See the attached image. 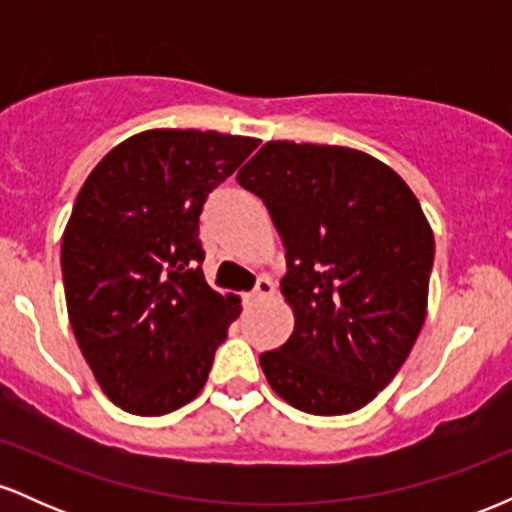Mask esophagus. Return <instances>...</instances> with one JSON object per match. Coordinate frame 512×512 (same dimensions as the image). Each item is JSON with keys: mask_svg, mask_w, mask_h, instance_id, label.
Here are the masks:
<instances>
[{"mask_svg": "<svg viewBox=\"0 0 512 512\" xmlns=\"http://www.w3.org/2000/svg\"><path fill=\"white\" fill-rule=\"evenodd\" d=\"M269 296H274L272 279H267V276H260V279H257V284H255V291H252L248 296V301L257 303V301H264V298H269Z\"/></svg>", "mask_w": 512, "mask_h": 512, "instance_id": "34e87169", "label": "esophagus"}]
</instances>
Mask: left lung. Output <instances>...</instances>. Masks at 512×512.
<instances>
[{
    "mask_svg": "<svg viewBox=\"0 0 512 512\" xmlns=\"http://www.w3.org/2000/svg\"><path fill=\"white\" fill-rule=\"evenodd\" d=\"M286 248L289 342L260 354L291 407H366L407 361L426 320L433 231L390 166L346 146L267 142L238 170Z\"/></svg>",
    "mask_w": 512,
    "mask_h": 512,
    "instance_id": "obj_1",
    "label": "left lung"
}]
</instances>
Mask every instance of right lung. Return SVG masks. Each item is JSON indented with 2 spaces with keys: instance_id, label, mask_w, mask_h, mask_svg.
Listing matches in <instances>:
<instances>
[{
  "instance_id": "add662e5",
  "label": "right lung",
  "mask_w": 512,
  "mask_h": 512,
  "mask_svg": "<svg viewBox=\"0 0 512 512\" xmlns=\"http://www.w3.org/2000/svg\"><path fill=\"white\" fill-rule=\"evenodd\" d=\"M257 144L149 129L117 144L76 195L62 236L69 322L101 390L129 414L192 402L240 315V298L204 279L199 214Z\"/></svg>"
}]
</instances>
